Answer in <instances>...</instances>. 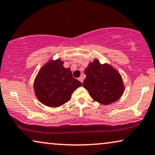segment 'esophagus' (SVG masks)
<instances>
[{
	"label": "esophagus",
	"instance_id": "obj_1",
	"mask_svg": "<svg viewBox=\"0 0 155 155\" xmlns=\"http://www.w3.org/2000/svg\"><path fill=\"white\" fill-rule=\"evenodd\" d=\"M78 80H79V81L81 82L82 83L83 82V78H82V77H80L79 78H78Z\"/></svg>",
	"mask_w": 155,
	"mask_h": 155
}]
</instances>
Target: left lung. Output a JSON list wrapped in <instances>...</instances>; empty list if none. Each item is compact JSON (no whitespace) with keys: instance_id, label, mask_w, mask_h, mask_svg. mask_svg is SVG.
<instances>
[{"instance_id":"8db88e82","label":"left lung","mask_w":155,"mask_h":155,"mask_svg":"<svg viewBox=\"0 0 155 155\" xmlns=\"http://www.w3.org/2000/svg\"><path fill=\"white\" fill-rule=\"evenodd\" d=\"M86 78L82 86L91 97L102 104L117 101L123 95L124 86L117 70L109 64H101L97 59L85 68Z\"/></svg>"}]
</instances>
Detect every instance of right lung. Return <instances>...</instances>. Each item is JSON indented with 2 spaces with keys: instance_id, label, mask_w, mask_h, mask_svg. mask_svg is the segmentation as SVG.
Returning a JSON list of instances; mask_svg holds the SVG:
<instances>
[{
  "instance_id": "obj_1",
  "label": "right lung",
  "mask_w": 155,
  "mask_h": 155,
  "mask_svg": "<svg viewBox=\"0 0 155 155\" xmlns=\"http://www.w3.org/2000/svg\"><path fill=\"white\" fill-rule=\"evenodd\" d=\"M82 83L65 68L60 59L50 60L38 72L34 81L35 96L43 104L58 107L69 101L75 90Z\"/></svg>"
}]
</instances>
